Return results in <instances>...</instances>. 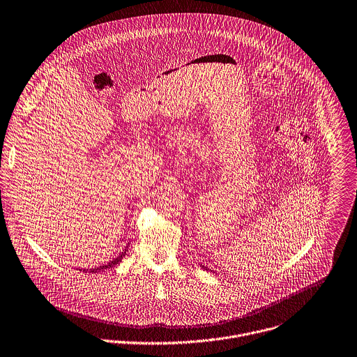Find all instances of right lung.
Here are the masks:
<instances>
[{
  "label": "right lung",
  "mask_w": 357,
  "mask_h": 357,
  "mask_svg": "<svg viewBox=\"0 0 357 357\" xmlns=\"http://www.w3.org/2000/svg\"><path fill=\"white\" fill-rule=\"evenodd\" d=\"M126 251L127 250H124L117 258H114L113 261H110V262H107L106 265H100V266H98V268H92V269H89V271H86V269H84V272H92V273H95V272H100V271H107V269H110V268H113L114 265H117L121 259H123V257L126 255Z\"/></svg>",
  "instance_id": "right-lung-1"
}]
</instances>
